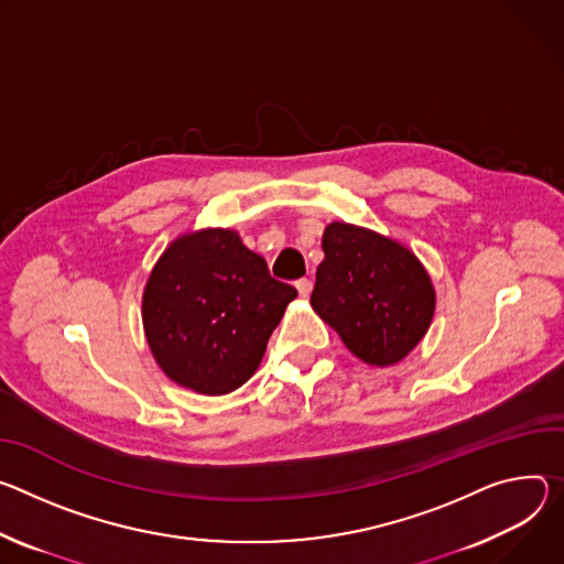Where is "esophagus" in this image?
I'll return each instance as SVG.
<instances>
[{"instance_id":"1","label":"esophagus","mask_w":564,"mask_h":564,"mask_svg":"<svg viewBox=\"0 0 564 564\" xmlns=\"http://www.w3.org/2000/svg\"><path fill=\"white\" fill-rule=\"evenodd\" d=\"M295 289H297L300 297H308V295H311V289H314V282L306 280V278H302V280H297V282H295Z\"/></svg>"}]
</instances>
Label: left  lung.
Returning <instances> with one entry per match:
<instances>
[{
    "mask_svg": "<svg viewBox=\"0 0 564 564\" xmlns=\"http://www.w3.org/2000/svg\"><path fill=\"white\" fill-rule=\"evenodd\" d=\"M311 306L367 365L403 360L434 316V286L403 243L373 230L334 221L323 235Z\"/></svg>",
    "mask_w": 564,
    "mask_h": 564,
    "instance_id": "1",
    "label": "left lung"
}]
</instances>
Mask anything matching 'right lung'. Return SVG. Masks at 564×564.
Segmentation results:
<instances>
[{
	"mask_svg": "<svg viewBox=\"0 0 564 564\" xmlns=\"http://www.w3.org/2000/svg\"><path fill=\"white\" fill-rule=\"evenodd\" d=\"M295 295L235 230L187 232L165 248L145 284V338L174 383L228 394L253 377Z\"/></svg>",
	"mask_w": 564,
	"mask_h": 564,
	"instance_id": "add662e5",
	"label": "right lung"
}]
</instances>
